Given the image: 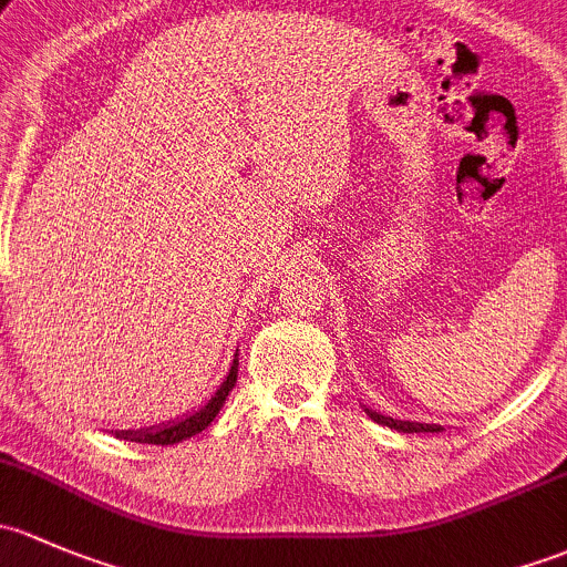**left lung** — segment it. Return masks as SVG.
I'll return each instance as SVG.
<instances>
[{
	"mask_svg": "<svg viewBox=\"0 0 567 567\" xmlns=\"http://www.w3.org/2000/svg\"><path fill=\"white\" fill-rule=\"evenodd\" d=\"M377 423L388 425V429H395V431H404V434H436V431H442L440 425L434 423H410V420H393V417H384V414H377V412H369Z\"/></svg>",
	"mask_w": 567,
	"mask_h": 567,
	"instance_id": "8db88e82",
	"label": "left lung"
}]
</instances>
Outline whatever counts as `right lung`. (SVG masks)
I'll use <instances>...</instances> for the list:
<instances>
[{
    "mask_svg": "<svg viewBox=\"0 0 567 567\" xmlns=\"http://www.w3.org/2000/svg\"><path fill=\"white\" fill-rule=\"evenodd\" d=\"M235 382H237V354H235V363H231L229 377L224 379V384L218 388V393H215L213 399L202 406V410L190 414V417L177 420V423H172V425H163V429L122 431V434H116V436H122V440H131V442H142V445H174V442L188 440V436L198 434V431H204L209 423H213L215 414H218L220 406H224L229 390L235 388Z\"/></svg>",
    "mask_w": 567,
    "mask_h": 567,
    "instance_id": "right-lung-1",
    "label": "right lung"
}]
</instances>
